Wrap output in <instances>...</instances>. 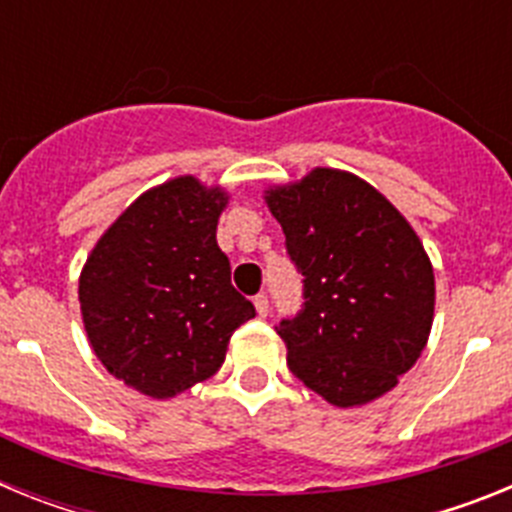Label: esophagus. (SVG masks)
Segmentation results:
<instances>
[{"label":"esophagus","instance_id":"1","mask_svg":"<svg viewBox=\"0 0 512 512\" xmlns=\"http://www.w3.org/2000/svg\"><path fill=\"white\" fill-rule=\"evenodd\" d=\"M253 305H256V312H259L261 318H264L266 312H269V297L256 295V297H253Z\"/></svg>","mask_w":512,"mask_h":512}]
</instances>
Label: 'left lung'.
<instances>
[{"label": "left lung", "mask_w": 512, "mask_h": 512, "mask_svg": "<svg viewBox=\"0 0 512 512\" xmlns=\"http://www.w3.org/2000/svg\"><path fill=\"white\" fill-rule=\"evenodd\" d=\"M302 274L282 318L292 374L338 408L384 395L418 361L433 323L431 261L408 220L359 176L315 169L266 194Z\"/></svg>", "instance_id": "left-lung-1"}]
</instances>
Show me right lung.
<instances>
[{"label": "right lung", "instance_id": "right-lung-1", "mask_svg": "<svg viewBox=\"0 0 512 512\" xmlns=\"http://www.w3.org/2000/svg\"><path fill=\"white\" fill-rule=\"evenodd\" d=\"M220 189L179 176L151 189L99 238L79 279L97 359L164 400L212 377L238 325L256 315L215 241Z\"/></svg>", "mask_w": 512, "mask_h": 512}]
</instances>
